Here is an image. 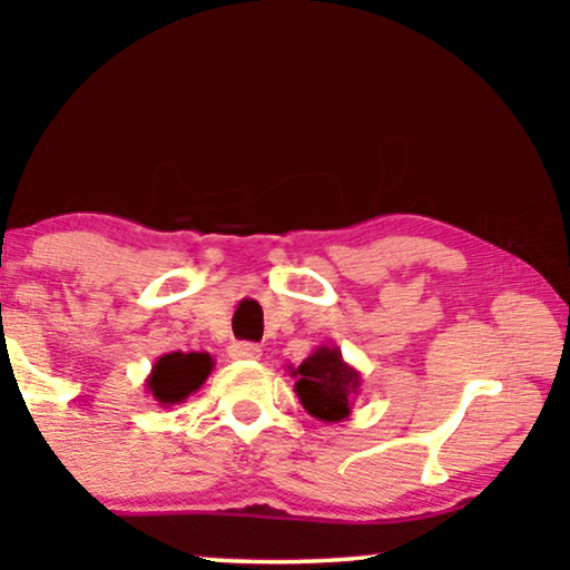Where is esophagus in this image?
<instances>
[{
    "instance_id": "obj_1",
    "label": "esophagus",
    "mask_w": 570,
    "mask_h": 570,
    "mask_svg": "<svg viewBox=\"0 0 570 570\" xmlns=\"http://www.w3.org/2000/svg\"><path fill=\"white\" fill-rule=\"evenodd\" d=\"M228 355L236 357V361H256L262 355V350L252 345V342H233L228 347Z\"/></svg>"
}]
</instances>
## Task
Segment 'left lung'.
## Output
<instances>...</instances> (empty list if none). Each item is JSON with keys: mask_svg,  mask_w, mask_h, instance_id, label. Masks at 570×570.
Listing matches in <instances>:
<instances>
[{"mask_svg": "<svg viewBox=\"0 0 570 570\" xmlns=\"http://www.w3.org/2000/svg\"><path fill=\"white\" fill-rule=\"evenodd\" d=\"M291 376L303 410L322 423H342L350 417L363 381L361 371L342 357L337 345L316 347L298 368L291 365Z\"/></svg>", "mask_w": 570, "mask_h": 570, "instance_id": "obj_1", "label": "left lung"}]
</instances>
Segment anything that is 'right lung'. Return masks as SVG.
<instances>
[{
    "mask_svg": "<svg viewBox=\"0 0 570 570\" xmlns=\"http://www.w3.org/2000/svg\"><path fill=\"white\" fill-rule=\"evenodd\" d=\"M215 368V361L209 353H166L155 361L150 376L145 379L147 394L160 407H174L189 400V396L202 389L209 373Z\"/></svg>",
    "mask_w": 570,
    "mask_h": 570,
    "instance_id": "1",
    "label": "right lung"
}]
</instances>
